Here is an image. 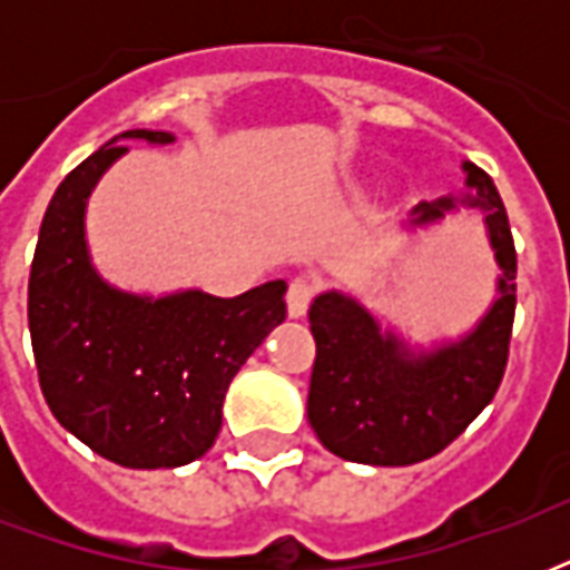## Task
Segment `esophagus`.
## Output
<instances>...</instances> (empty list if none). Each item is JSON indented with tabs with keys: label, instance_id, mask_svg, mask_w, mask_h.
<instances>
[{
	"label": "esophagus",
	"instance_id": "esophagus-1",
	"mask_svg": "<svg viewBox=\"0 0 570 570\" xmlns=\"http://www.w3.org/2000/svg\"><path fill=\"white\" fill-rule=\"evenodd\" d=\"M313 295H316L313 281H307V277H295L293 284H289V289H286V313H289L293 320H302L304 313L311 311Z\"/></svg>",
	"mask_w": 570,
	"mask_h": 570
}]
</instances>
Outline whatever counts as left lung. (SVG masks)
<instances>
[{
	"instance_id": "1",
	"label": "left lung",
	"mask_w": 570,
	"mask_h": 570,
	"mask_svg": "<svg viewBox=\"0 0 570 570\" xmlns=\"http://www.w3.org/2000/svg\"><path fill=\"white\" fill-rule=\"evenodd\" d=\"M473 197L482 206L491 245L497 250L500 298L476 331L461 343L432 355H407L393 334H381L375 320L357 302L340 293H322L311 304L316 340L307 420L325 450L357 464L405 468L446 450L494 399L509 361L514 322L512 227L494 180L473 163H464ZM455 197L414 206V224L443 218Z\"/></svg>"
}]
</instances>
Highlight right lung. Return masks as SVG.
Returning a JSON list of instances; mask_svg holds the SVG:
<instances>
[{"label": "right lung", "mask_w": 570, "mask_h": 570, "mask_svg": "<svg viewBox=\"0 0 570 570\" xmlns=\"http://www.w3.org/2000/svg\"><path fill=\"white\" fill-rule=\"evenodd\" d=\"M120 138L174 141L154 129ZM115 141L67 174L49 200L29 275L31 348L43 399L67 432L120 468H180L218 438L233 375L284 322L286 284L156 302L102 284L85 248V200L127 154Z\"/></svg>", "instance_id": "right-lung-1"}]
</instances>
